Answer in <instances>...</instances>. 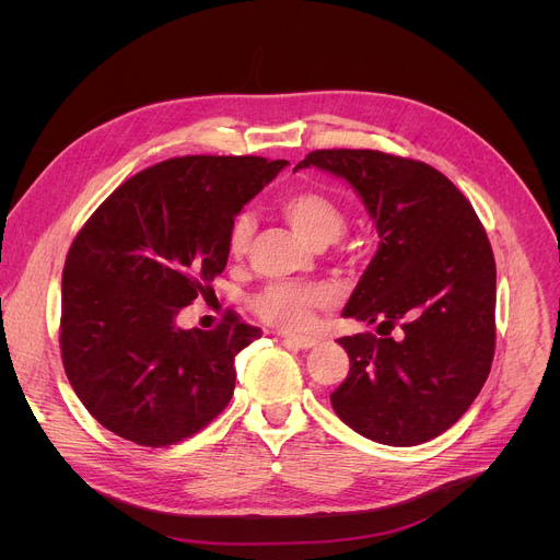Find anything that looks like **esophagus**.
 Returning a JSON list of instances; mask_svg holds the SVG:
<instances>
[{
  "label": "esophagus",
  "instance_id": "1",
  "mask_svg": "<svg viewBox=\"0 0 560 560\" xmlns=\"http://www.w3.org/2000/svg\"><path fill=\"white\" fill-rule=\"evenodd\" d=\"M283 341L296 350H310L316 346V339H307V337H283Z\"/></svg>",
  "mask_w": 560,
  "mask_h": 560
}]
</instances>
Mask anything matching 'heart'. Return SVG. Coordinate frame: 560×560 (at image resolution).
I'll return each instance as SVG.
<instances>
[{"label": "heart", "mask_w": 560, "mask_h": 560, "mask_svg": "<svg viewBox=\"0 0 560 560\" xmlns=\"http://www.w3.org/2000/svg\"><path fill=\"white\" fill-rule=\"evenodd\" d=\"M283 217L312 246H328L346 232L348 217L343 208L326 192L301 188L288 192L279 203ZM255 221L250 214H236L228 230V250L232 257H244L250 248ZM332 294L322 283L277 281L261 288L250 299V307L266 324L279 330H301L312 322L314 310L330 305Z\"/></svg>", "instance_id": "b5f03b06"}]
</instances>
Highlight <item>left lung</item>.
I'll use <instances>...</instances> for the list:
<instances>
[{"instance_id":"left-lung-1","label":"left lung","mask_w":560,"mask_h":560,"mask_svg":"<svg viewBox=\"0 0 560 560\" xmlns=\"http://www.w3.org/2000/svg\"><path fill=\"white\" fill-rule=\"evenodd\" d=\"M316 166L346 179L378 232V250L343 316L378 337H341L346 381L337 417L365 439L410 447L452 428L481 392L497 343V264L483 223L436 168L381 150H314Z\"/></svg>"}]
</instances>
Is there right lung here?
<instances>
[{
    "mask_svg": "<svg viewBox=\"0 0 560 560\" xmlns=\"http://www.w3.org/2000/svg\"><path fill=\"white\" fill-rule=\"evenodd\" d=\"M288 162L190 154L124 182L77 232L61 277L59 348L86 410L117 436L166 447L203 430L234 392V357L261 330L175 316L228 264V230Z\"/></svg>",
    "mask_w": 560,
    "mask_h": 560,
    "instance_id": "obj_1",
    "label": "right lung"
}]
</instances>
